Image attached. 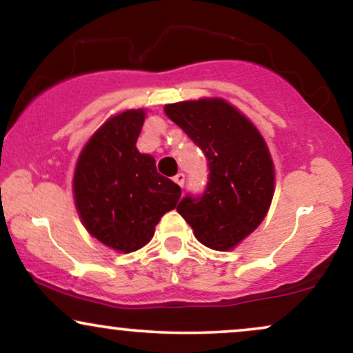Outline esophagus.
<instances>
[{"mask_svg":"<svg viewBox=\"0 0 353 353\" xmlns=\"http://www.w3.org/2000/svg\"><path fill=\"white\" fill-rule=\"evenodd\" d=\"M174 182H176L177 185H181V188H184V182H185V176L182 172H179V174H176V176H174Z\"/></svg>","mask_w":353,"mask_h":353,"instance_id":"1","label":"esophagus"}]
</instances>
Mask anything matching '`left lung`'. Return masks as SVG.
Listing matches in <instances>:
<instances>
[{"label": "left lung", "mask_w": 353, "mask_h": 353, "mask_svg": "<svg viewBox=\"0 0 353 353\" xmlns=\"http://www.w3.org/2000/svg\"><path fill=\"white\" fill-rule=\"evenodd\" d=\"M164 112L194 141L209 163L201 197L185 196L177 212L201 244L230 250L261 225L274 196L275 172L264 137L222 98L165 104Z\"/></svg>", "instance_id": "1"}]
</instances>
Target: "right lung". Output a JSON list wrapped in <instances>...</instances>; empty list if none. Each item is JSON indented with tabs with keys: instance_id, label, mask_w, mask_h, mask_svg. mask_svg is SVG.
I'll use <instances>...</instances> for the list:
<instances>
[{
	"instance_id": "1",
	"label": "right lung",
	"mask_w": 353,
	"mask_h": 353,
	"mask_svg": "<svg viewBox=\"0 0 353 353\" xmlns=\"http://www.w3.org/2000/svg\"><path fill=\"white\" fill-rule=\"evenodd\" d=\"M145 109L109 117L81 151L72 194L81 222L92 237L129 254L151 241L157 222L176 208L181 188L161 176L156 161L137 151Z\"/></svg>"
}]
</instances>
